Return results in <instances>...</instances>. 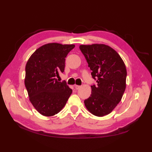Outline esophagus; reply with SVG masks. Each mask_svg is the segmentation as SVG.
Returning <instances> with one entry per match:
<instances>
[{"label":"esophagus","mask_w":152,"mask_h":152,"mask_svg":"<svg viewBox=\"0 0 152 152\" xmlns=\"http://www.w3.org/2000/svg\"><path fill=\"white\" fill-rule=\"evenodd\" d=\"M74 87H75L76 89H79L80 88H81V86H78V85H75V86H74Z\"/></svg>","instance_id":"1"}]
</instances>
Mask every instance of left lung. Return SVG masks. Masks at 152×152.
<instances>
[{
    "instance_id": "left-lung-1",
    "label": "left lung",
    "mask_w": 152,
    "mask_h": 152,
    "mask_svg": "<svg viewBox=\"0 0 152 152\" xmlns=\"http://www.w3.org/2000/svg\"><path fill=\"white\" fill-rule=\"evenodd\" d=\"M96 86L84 101L86 108L98 117L110 114L120 102L126 88L127 70L116 51L105 44L80 45Z\"/></svg>"
}]
</instances>
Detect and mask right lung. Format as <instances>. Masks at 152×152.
Masks as SVG:
<instances>
[{"label":"right lung","instance_id":"obj_1","mask_svg":"<svg viewBox=\"0 0 152 152\" xmlns=\"http://www.w3.org/2000/svg\"><path fill=\"white\" fill-rule=\"evenodd\" d=\"M74 47V44H44L27 61L25 85L31 102L42 115L59 113L72 92L66 82H59L57 77L64 72L65 57Z\"/></svg>","mask_w":152,"mask_h":152}]
</instances>
